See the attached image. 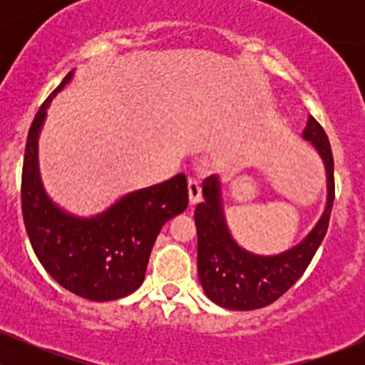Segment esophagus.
<instances>
[{
  "mask_svg": "<svg viewBox=\"0 0 365 365\" xmlns=\"http://www.w3.org/2000/svg\"><path fill=\"white\" fill-rule=\"evenodd\" d=\"M201 200V183L196 178H189V201L196 205Z\"/></svg>",
  "mask_w": 365,
  "mask_h": 365,
  "instance_id": "34e87169",
  "label": "esophagus"
}]
</instances>
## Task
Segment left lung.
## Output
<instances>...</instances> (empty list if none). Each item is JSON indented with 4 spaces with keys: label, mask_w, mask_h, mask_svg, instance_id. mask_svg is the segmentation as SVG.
<instances>
[{
    "label": "left lung",
    "mask_w": 365,
    "mask_h": 365,
    "mask_svg": "<svg viewBox=\"0 0 365 365\" xmlns=\"http://www.w3.org/2000/svg\"><path fill=\"white\" fill-rule=\"evenodd\" d=\"M304 139L322 155L327 171V206L311 233L289 251L259 256L242 249L231 237L224 217L220 183L215 175L203 183L205 201L196 206L197 274L206 297L231 311H252L281 298L302 277L329 230L334 196V157L322 125L309 116Z\"/></svg>",
    "instance_id": "8db88e82"
}]
</instances>
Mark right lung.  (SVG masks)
Returning <instances> with one entry per match:
<instances>
[{
  "label": "right lung",
  "mask_w": 365,
  "mask_h": 365,
  "mask_svg": "<svg viewBox=\"0 0 365 365\" xmlns=\"http://www.w3.org/2000/svg\"><path fill=\"white\" fill-rule=\"evenodd\" d=\"M72 76H65L29 127L21 183L23 219L33 251L58 284L77 297L109 302L143 284L162 226L189 205L187 178L180 173L168 182L134 190L90 219L54 205L40 180L38 134L51 101Z\"/></svg>",
  "instance_id": "add662e5"
}]
</instances>
